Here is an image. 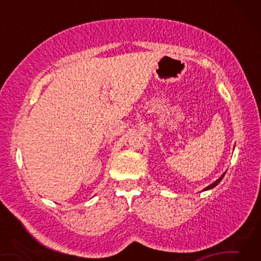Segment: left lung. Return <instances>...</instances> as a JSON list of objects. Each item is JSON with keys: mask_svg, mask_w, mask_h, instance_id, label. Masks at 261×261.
I'll return each mask as SVG.
<instances>
[{"mask_svg": "<svg viewBox=\"0 0 261 261\" xmlns=\"http://www.w3.org/2000/svg\"><path fill=\"white\" fill-rule=\"evenodd\" d=\"M224 175H226V171H224V173L222 174V175H221L220 176V177L218 178V179H216L215 180V182H213V183H212V184H210L208 185V187H206L204 190H202V191H207V190H211V189H213V188H215L216 187V185H218L220 182H221V180H222V178H223V176Z\"/></svg>", "mask_w": 261, "mask_h": 261, "instance_id": "obj_1", "label": "left lung"}]
</instances>
